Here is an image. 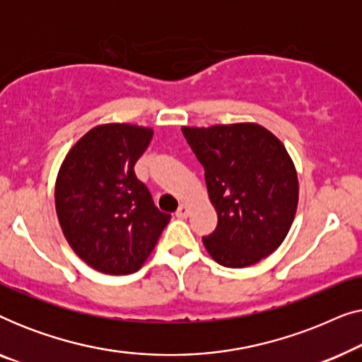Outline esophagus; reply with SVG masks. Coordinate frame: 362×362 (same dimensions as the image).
Here are the masks:
<instances>
[{
	"label": "esophagus",
	"instance_id": "1",
	"mask_svg": "<svg viewBox=\"0 0 362 362\" xmlns=\"http://www.w3.org/2000/svg\"><path fill=\"white\" fill-rule=\"evenodd\" d=\"M176 216L180 217V219H186V217L189 216V206H187V204H181L180 207H177Z\"/></svg>",
	"mask_w": 362,
	"mask_h": 362
}]
</instances>
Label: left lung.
<instances>
[{"mask_svg": "<svg viewBox=\"0 0 362 362\" xmlns=\"http://www.w3.org/2000/svg\"><path fill=\"white\" fill-rule=\"evenodd\" d=\"M204 166L217 227L202 237L217 264L244 269L279 249L293 224L298 176L279 138L259 123L182 127Z\"/></svg>", "mask_w": 362, "mask_h": 362, "instance_id": "1", "label": "left lung"}]
</instances>
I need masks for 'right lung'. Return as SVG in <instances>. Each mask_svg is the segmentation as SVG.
Instances as JSON below:
<instances>
[{"label":"right lung","mask_w":362,"mask_h":362,"mask_svg":"<svg viewBox=\"0 0 362 362\" xmlns=\"http://www.w3.org/2000/svg\"><path fill=\"white\" fill-rule=\"evenodd\" d=\"M151 138L146 127L98 125L71 148L57 173L54 197L64 237L102 274L140 270L171 219L133 170Z\"/></svg>","instance_id":"add662e5"}]
</instances>
